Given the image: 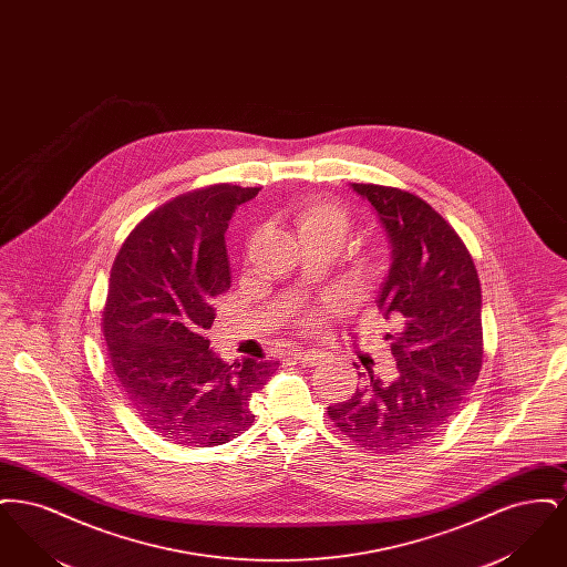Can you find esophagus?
Segmentation results:
<instances>
[{"mask_svg":"<svg viewBox=\"0 0 567 567\" xmlns=\"http://www.w3.org/2000/svg\"><path fill=\"white\" fill-rule=\"evenodd\" d=\"M293 357H296L299 363H303V365H317L323 354L317 351H297L293 352Z\"/></svg>","mask_w":567,"mask_h":567,"instance_id":"esophagus-1","label":"esophagus"}]
</instances>
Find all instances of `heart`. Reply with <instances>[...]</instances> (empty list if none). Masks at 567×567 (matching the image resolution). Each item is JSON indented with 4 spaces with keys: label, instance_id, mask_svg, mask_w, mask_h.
Segmentation results:
<instances>
[{
    "label": "heart",
    "instance_id": "1",
    "mask_svg": "<svg viewBox=\"0 0 567 567\" xmlns=\"http://www.w3.org/2000/svg\"><path fill=\"white\" fill-rule=\"evenodd\" d=\"M293 225H296L297 236L301 243L327 240V243L340 246L351 231V215L333 202L310 197L297 206L296 213H293ZM344 303L347 301L342 296H331L324 299V308L329 312L342 310ZM303 319H306V323H319L317 312H308Z\"/></svg>",
    "mask_w": 567,
    "mask_h": 567
}]
</instances>
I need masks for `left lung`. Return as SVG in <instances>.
I'll return each instance as SVG.
<instances>
[{"mask_svg": "<svg viewBox=\"0 0 567 567\" xmlns=\"http://www.w3.org/2000/svg\"><path fill=\"white\" fill-rule=\"evenodd\" d=\"M351 187L372 204L391 248L377 303L393 323L384 340L398 377L359 372L363 386L327 414L359 446L398 453L446 427L478 380L481 280L457 231L427 202L393 187Z\"/></svg>", "mask_w": 567, "mask_h": 567, "instance_id": "1", "label": "left lung"}]
</instances>
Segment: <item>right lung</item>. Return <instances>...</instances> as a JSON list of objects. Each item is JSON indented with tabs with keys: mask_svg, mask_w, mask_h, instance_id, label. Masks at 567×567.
<instances>
[{
	"mask_svg": "<svg viewBox=\"0 0 567 567\" xmlns=\"http://www.w3.org/2000/svg\"><path fill=\"white\" fill-rule=\"evenodd\" d=\"M257 187L216 185L167 202L121 246L102 315L110 365L135 414L165 440L218 446L246 432L276 363H225L206 338L231 287L225 231Z\"/></svg>",
	"mask_w": 567,
	"mask_h": 567,
	"instance_id": "add662e5",
	"label": "right lung"
}]
</instances>
